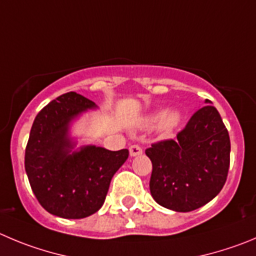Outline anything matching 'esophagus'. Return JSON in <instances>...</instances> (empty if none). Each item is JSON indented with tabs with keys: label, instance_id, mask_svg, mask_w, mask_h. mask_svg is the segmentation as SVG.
<instances>
[{
	"label": "esophagus",
	"instance_id": "34e87169",
	"mask_svg": "<svg viewBox=\"0 0 256 256\" xmlns=\"http://www.w3.org/2000/svg\"><path fill=\"white\" fill-rule=\"evenodd\" d=\"M128 150H130L131 156H138V155L142 154V146H139V145H131Z\"/></svg>",
	"mask_w": 256,
	"mask_h": 256
}]
</instances>
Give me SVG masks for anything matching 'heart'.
<instances>
[{"label": "heart", "mask_w": 256, "mask_h": 256, "mask_svg": "<svg viewBox=\"0 0 256 256\" xmlns=\"http://www.w3.org/2000/svg\"><path fill=\"white\" fill-rule=\"evenodd\" d=\"M182 121V114L180 112L176 111H168V112H158V114H150V116L145 117L142 120V125L144 128H150V126L159 124V128L163 134H170L176 126Z\"/></svg>", "instance_id": "obj_1"}]
</instances>
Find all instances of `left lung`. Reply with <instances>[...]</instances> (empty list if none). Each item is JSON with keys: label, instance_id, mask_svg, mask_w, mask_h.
<instances>
[{"label": "left lung", "instance_id": "8db88e82", "mask_svg": "<svg viewBox=\"0 0 256 256\" xmlns=\"http://www.w3.org/2000/svg\"><path fill=\"white\" fill-rule=\"evenodd\" d=\"M230 149L228 131L218 111L206 104L190 117L176 140L155 142L145 150L152 163V198L176 212L208 204L226 182Z\"/></svg>", "mask_w": 256, "mask_h": 256}]
</instances>
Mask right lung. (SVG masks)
<instances>
[{"instance_id":"add662e5","label":"right lung","mask_w":256,"mask_h":256,"mask_svg":"<svg viewBox=\"0 0 256 256\" xmlns=\"http://www.w3.org/2000/svg\"><path fill=\"white\" fill-rule=\"evenodd\" d=\"M96 104L76 92L52 100L35 117L25 150V170L31 190L49 214L84 218L98 211L110 183L128 158V150L111 152L87 145L74 150L72 121Z\"/></svg>"}]
</instances>
